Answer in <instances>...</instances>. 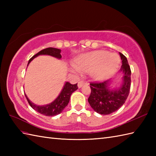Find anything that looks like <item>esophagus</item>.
I'll return each instance as SVG.
<instances>
[{
    "label": "esophagus",
    "mask_w": 156,
    "mask_h": 156,
    "mask_svg": "<svg viewBox=\"0 0 156 156\" xmlns=\"http://www.w3.org/2000/svg\"><path fill=\"white\" fill-rule=\"evenodd\" d=\"M85 84H87V82H84V81H80L78 83V87L79 88H80L82 86H84V85H85Z\"/></svg>",
    "instance_id": "esophagus-1"
}]
</instances>
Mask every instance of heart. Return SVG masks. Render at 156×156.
Returning <instances> with one entry per match:
<instances>
[{
    "mask_svg": "<svg viewBox=\"0 0 156 156\" xmlns=\"http://www.w3.org/2000/svg\"><path fill=\"white\" fill-rule=\"evenodd\" d=\"M120 59L117 54L107 51L98 50L82 54L76 59V65L71 66L72 71L81 74L90 72L97 80H105L117 72Z\"/></svg>",
    "mask_w": 156,
    "mask_h": 156,
    "instance_id": "heart-1",
    "label": "heart"
}]
</instances>
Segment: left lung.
<instances>
[{
    "label": "left lung",
    "mask_w": 156,
    "mask_h": 156,
    "mask_svg": "<svg viewBox=\"0 0 156 156\" xmlns=\"http://www.w3.org/2000/svg\"><path fill=\"white\" fill-rule=\"evenodd\" d=\"M119 55L122 60L119 72L122 74L120 86L111 88L112 80L90 84L91 93L88 101L94 111L101 115H109L120 108L127 100L130 91V66L127 58L121 53H119Z\"/></svg>",
    "instance_id": "1"
}]
</instances>
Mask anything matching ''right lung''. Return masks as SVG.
Segmentation results:
<instances>
[{
	"label": "right lung",
	"mask_w": 156,
	"mask_h": 156,
	"mask_svg": "<svg viewBox=\"0 0 156 156\" xmlns=\"http://www.w3.org/2000/svg\"><path fill=\"white\" fill-rule=\"evenodd\" d=\"M61 49L54 48H45L43 50L38 52L37 54L33 56V57L29 59L28 62L27 66L30 64V62L34 59L35 58L40 55H48L52 56L57 59H61L62 55L60 54ZM78 89L77 84H72L68 82H66L65 84L63 87L62 90L60 93L58 95V97L56 98L55 100L51 102V103L45 105H37L32 102L28 97H27L26 94H25L26 98L29 102V105L34 109L35 111L39 112L40 114H42L45 116H49V117H52V116H55L59 115V113L63 111L66 106L68 105L69 101L71 94L75 90Z\"/></svg>",
	"instance_id": "add662e5"
}]
</instances>
